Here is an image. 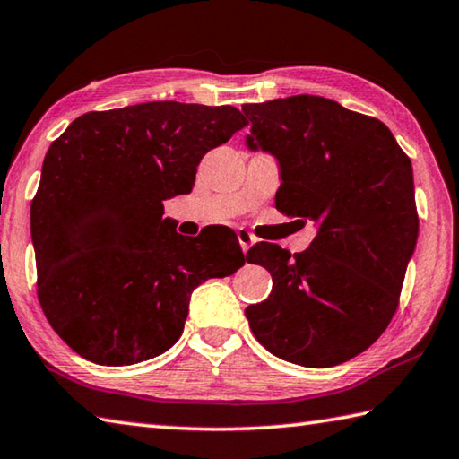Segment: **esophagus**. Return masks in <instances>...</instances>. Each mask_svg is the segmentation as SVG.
<instances>
[{"label":"esophagus","mask_w":459,"mask_h":459,"mask_svg":"<svg viewBox=\"0 0 459 459\" xmlns=\"http://www.w3.org/2000/svg\"><path fill=\"white\" fill-rule=\"evenodd\" d=\"M237 237H238V243H240V248H243V253H247L248 248L253 247L255 240H256V238L251 235V232L245 230V229H238V230H237Z\"/></svg>","instance_id":"1"}]
</instances>
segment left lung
Masks as SVG:
<instances>
[{
  "instance_id": "8db88e82",
  "label": "left lung",
  "mask_w": 459,
  "mask_h": 459,
  "mask_svg": "<svg viewBox=\"0 0 459 459\" xmlns=\"http://www.w3.org/2000/svg\"><path fill=\"white\" fill-rule=\"evenodd\" d=\"M245 146L279 164L277 211L311 221L309 248L256 243L247 261L273 277L247 307L258 343L303 368H333L377 341L397 309L418 243L413 169L385 124L299 94L245 104Z\"/></svg>"
}]
</instances>
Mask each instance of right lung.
<instances>
[{
	"label": "right lung",
	"mask_w": 459,
	"mask_h": 459,
	"mask_svg": "<svg viewBox=\"0 0 459 459\" xmlns=\"http://www.w3.org/2000/svg\"><path fill=\"white\" fill-rule=\"evenodd\" d=\"M245 124L232 106L144 102L80 116L49 146L31 203L38 299L84 359L120 368L169 351L193 290L245 264L229 227L186 240L162 219Z\"/></svg>",
	"instance_id": "right-lung-1"
}]
</instances>
